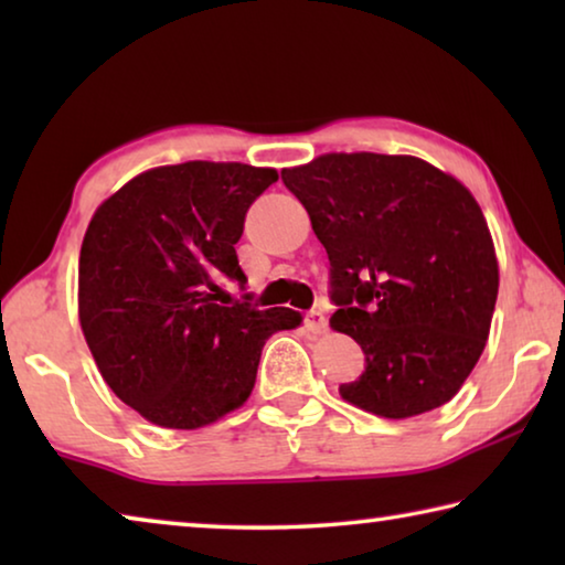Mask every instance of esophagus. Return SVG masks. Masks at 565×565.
<instances>
[{
	"mask_svg": "<svg viewBox=\"0 0 565 565\" xmlns=\"http://www.w3.org/2000/svg\"><path fill=\"white\" fill-rule=\"evenodd\" d=\"M303 323H306V329H309L311 333H321V331H327V327H329L327 317H323V313H321V311H317V309L306 313Z\"/></svg>",
	"mask_w": 565,
	"mask_h": 565,
	"instance_id": "esophagus-1",
	"label": "esophagus"
}]
</instances>
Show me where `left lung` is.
<instances>
[{
  "instance_id": "1",
  "label": "left lung",
  "mask_w": 565,
  "mask_h": 565,
  "mask_svg": "<svg viewBox=\"0 0 565 565\" xmlns=\"http://www.w3.org/2000/svg\"><path fill=\"white\" fill-rule=\"evenodd\" d=\"M329 254L331 327L366 363L339 386L384 418L444 406L489 339L499 264L481 206L416 157L323 154L284 169Z\"/></svg>"
}]
</instances>
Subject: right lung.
<instances>
[{
	"instance_id": "1",
	"label": "right lung",
	"mask_w": 565,
	"mask_h": 565,
	"mask_svg": "<svg viewBox=\"0 0 565 565\" xmlns=\"http://www.w3.org/2000/svg\"><path fill=\"white\" fill-rule=\"evenodd\" d=\"M279 179L246 164L145 171L104 202L79 254V321L104 381L164 428L214 424L252 394L266 339L299 311L232 301L246 291L234 244Z\"/></svg>"
}]
</instances>
